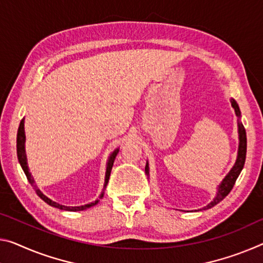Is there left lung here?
<instances>
[{"label":"left lung","instance_id":"8db88e82","mask_svg":"<svg viewBox=\"0 0 263 263\" xmlns=\"http://www.w3.org/2000/svg\"><path fill=\"white\" fill-rule=\"evenodd\" d=\"M231 103H232L233 109H234V111H235V115L240 118L241 112L239 109V105H237L234 99H231ZM237 127H239V149H237V158H236L235 164L232 167V170L229 171V173L227 174V176L224 177V179L221 181V184L219 185L218 192H216V195L213 199V201H211L206 207H203L202 210H208V208H212L213 206H215L216 203H219L221 200L226 198L229 192L232 191L237 177L240 176L241 171H242V168H243V165L246 161V152H247V137H246V130H245L243 125L240 122V120L237 122ZM145 172H146V174L148 176V164L147 162H146V167H145Z\"/></svg>","mask_w":263,"mask_h":263}]
</instances>
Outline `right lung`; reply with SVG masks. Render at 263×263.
Returning a JSON list of instances; mask_svg holds the SVG:
<instances>
[{
    "label": "right lung",
    "mask_w": 263,
    "mask_h": 263,
    "mask_svg": "<svg viewBox=\"0 0 263 263\" xmlns=\"http://www.w3.org/2000/svg\"><path fill=\"white\" fill-rule=\"evenodd\" d=\"M16 147H17V158H18V162L21 165V167L24 171V173H26L28 181L30 182L31 186H34V189L36 191V193L39 197L48 203V205L52 206V207H56V208H60V210H64V211H70V212H76V211H84L86 208H90L95 205H97L99 199L103 198L104 195V192H102V194L99 195V198L97 200H95L93 202H90V203H86V205H83V206H64V205H61V203H58L56 201H52L51 199L48 198L47 195H44L42 192L37 189V186L35 185V180L34 178H32L31 173L29 172V167H28V162H27V154H26V135H24V118L21 120L20 123V126H18V131H17V139H16ZM119 152V148H116L114 152L110 154L109 157V160H107V164H106V172H105V182H104V189H105L107 182H109V179H110V174H111V170H112V166H114V161L116 159V156L118 154ZM104 191V190H103Z\"/></svg>",
    "instance_id": "obj_1"
}]
</instances>
